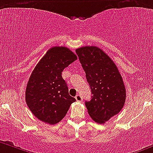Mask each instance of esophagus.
I'll use <instances>...</instances> for the list:
<instances>
[{"label":"esophagus","instance_id":"esophagus-1","mask_svg":"<svg viewBox=\"0 0 153 153\" xmlns=\"http://www.w3.org/2000/svg\"><path fill=\"white\" fill-rule=\"evenodd\" d=\"M75 99H76L77 101H82V96L80 95V94H77L76 96H75Z\"/></svg>","mask_w":153,"mask_h":153}]
</instances>
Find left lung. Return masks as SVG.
I'll list each match as a JSON object with an SVG mask.
<instances>
[{
    "label": "left lung",
    "mask_w": 153,
    "mask_h": 153,
    "mask_svg": "<svg viewBox=\"0 0 153 153\" xmlns=\"http://www.w3.org/2000/svg\"><path fill=\"white\" fill-rule=\"evenodd\" d=\"M91 88L88 112L96 123L103 124L122 110L126 100L123 78L113 60L97 46L75 49Z\"/></svg>",
    "instance_id": "1"
}]
</instances>
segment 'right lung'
<instances>
[{
	"label": "right lung",
	"instance_id": "right-lung-1",
	"mask_svg": "<svg viewBox=\"0 0 153 153\" xmlns=\"http://www.w3.org/2000/svg\"><path fill=\"white\" fill-rule=\"evenodd\" d=\"M77 59L65 46L49 49L37 63L26 88V102L34 116L44 123L54 125L64 118L75 98L62 77L65 68Z\"/></svg>",
	"mask_w": 153,
	"mask_h": 153
}]
</instances>
